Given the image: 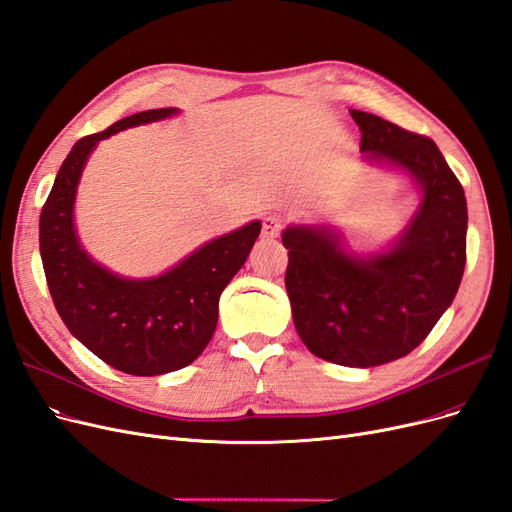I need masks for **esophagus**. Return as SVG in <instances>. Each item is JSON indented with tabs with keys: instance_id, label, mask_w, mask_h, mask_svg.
Returning <instances> with one entry per match:
<instances>
[{
	"instance_id": "obj_1",
	"label": "esophagus",
	"mask_w": 512,
	"mask_h": 512,
	"mask_svg": "<svg viewBox=\"0 0 512 512\" xmlns=\"http://www.w3.org/2000/svg\"><path fill=\"white\" fill-rule=\"evenodd\" d=\"M280 229H283V223H280V219L266 217V219H263V225H261V236L266 240H274L280 234Z\"/></svg>"
}]
</instances>
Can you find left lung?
Here are the masks:
<instances>
[{"instance_id":"left-lung-1","label":"left lung","mask_w":512,"mask_h":512,"mask_svg":"<svg viewBox=\"0 0 512 512\" xmlns=\"http://www.w3.org/2000/svg\"><path fill=\"white\" fill-rule=\"evenodd\" d=\"M361 153L406 170L421 189L415 217L391 249L361 259L329 227H287L285 287L312 355L351 368L400 359L427 338L466 268L464 187L432 138L351 110Z\"/></svg>"}]
</instances>
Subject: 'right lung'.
Wrapping results in <instances>:
<instances>
[{
	"mask_svg": "<svg viewBox=\"0 0 512 512\" xmlns=\"http://www.w3.org/2000/svg\"><path fill=\"white\" fill-rule=\"evenodd\" d=\"M172 114L176 108L144 110L80 138L61 163L40 214L42 266L59 317L91 353L134 376L174 372L202 355L219 321L221 293L261 232V223L253 221L204 244L170 272L144 280L112 274L82 251L74 197L95 144Z\"/></svg>",
	"mask_w": 512,
	"mask_h": 512,
	"instance_id": "obj_1",
	"label": "right lung"
}]
</instances>
